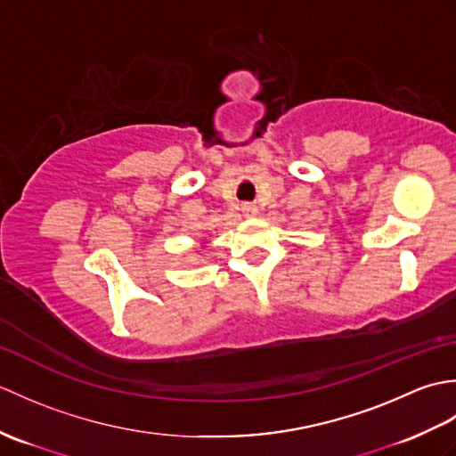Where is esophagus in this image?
Returning <instances> with one entry per match:
<instances>
[{
	"label": "esophagus",
	"instance_id": "34e87169",
	"mask_svg": "<svg viewBox=\"0 0 456 456\" xmlns=\"http://www.w3.org/2000/svg\"><path fill=\"white\" fill-rule=\"evenodd\" d=\"M240 211H243L247 217H256V213H258L256 206H253V203H243V208H240Z\"/></svg>",
	"mask_w": 456,
	"mask_h": 456
}]
</instances>
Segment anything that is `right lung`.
<instances>
[{"label": "right lung", "instance_id": "add662e5", "mask_svg": "<svg viewBox=\"0 0 456 456\" xmlns=\"http://www.w3.org/2000/svg\"><path fill=\"white\" fill-rule=\"evenodd\" d=\"M200 247H201V248H203V247H206V243H200Z\"/></svg>", "mask_w": 456, "mask_h": 456}]
</instances>
